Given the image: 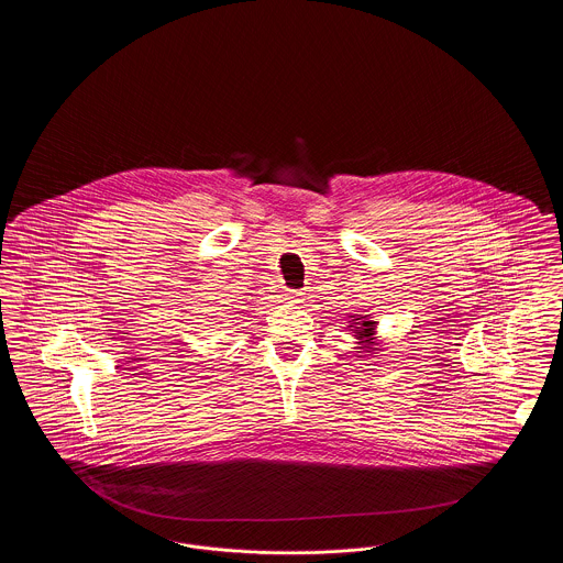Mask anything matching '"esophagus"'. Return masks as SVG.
I'll use <instances>...</instances> for the list:
<instances>
[{"label": "esophagus", "mask_w": 563, "mask_h": 563, "mask_svg": "<svg viewBox=\"0 0 563 563\" xmlns=\"http://www.w3.org/2000/svg\"><path fill=\"white\" fill-rule=\"evenodd\" d=\"M303 291H295V289H289V291H285V301H289V303H299L301 299H303Z\"/></svg>", "instance_id": "esophagus-1"}]
</instances>
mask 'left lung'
I'll use <instances>...</instances> for the list:
<instances>
[{
	"instance_id": "left-lung-1",
	"label": "left lung",
	"mask_w": 563,
	"mask_h": 563,
	"mask_svg": "<svg viewBox=\"0 0 563 563\" xmlns=\"http://www.w3.org/2000/svg\"><path fill=\"white\" fill-rule=\"evenodd\" d=\"M361 319H363V317H361ZM356 321H358V319H356ZM350 327H352V324H350ZM374 321H361V327H354L352 331L356 333V338H358V340H365L367 344H372V342H369V338L374 335Z\"/></svg>"
}]
</instances>
